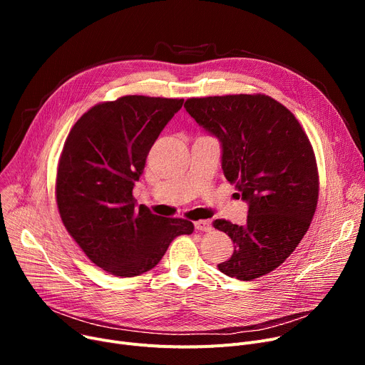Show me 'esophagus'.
<instances>
[{"instance_id":"34e87169","label":"esophagus","mask_w":365,"mask_h":365,"mask_svg":"<svg viewBox=\"0 0 365 365\" xmlns=\"http://www.w3.org/2000/svg\"><path fill=\"white\" fill-rule=\"evenodd\" d=\"M194 225L197 231H201V232L212 231V222L210 220H197Z\"/></svg>"}]
</instances>
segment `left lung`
Segmentation results:
<instances>
[{"label": "left lung", "instance_id": "8db88e82", "mask_svg": "<svg viewBox=\"0 0 365 365\" xmlns=\"http://www.w3.org/2000/svg\"><path fill=\"white\" fill-rule=\"evenodd\" d=\"M185 108L222 142L225 178L248 202L245 225L213 222L234 242L219 271L241 281L269 274L294 252L317 210L319 176L308 136L289 109L260 93L190 98Z\"/></svg>", "mask_w": 365, "mask_h": 365}]
</instances>
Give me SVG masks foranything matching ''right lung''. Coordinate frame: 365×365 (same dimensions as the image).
Listing matches in <instances>:
<instances>
[{
	"mask_svg": "<svg viewBox=\"0 0 365 365\" xmlns=\"http://www.w3.org/2000/svg\"><path fill=\"white\" fill-rule=\"evenodd\" d=\"M183 99L123 96L90 108L65 140L56 176V202L69 235L110 275L150 271L170 242L194 232L186 219L136 208L134 182L160 133Z\"/></svg>",
	"mask_w": 365,
	"mask_h": 365,
	"instance_id": "obj_1",
	"label": "right lung"
}]
</instances>
